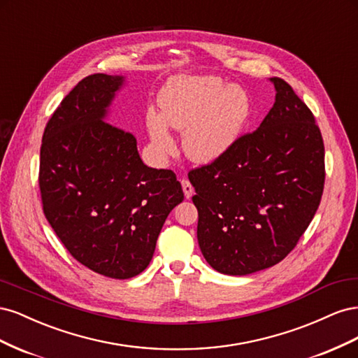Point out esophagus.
<instances>
[{
    "label": "esophagus",
    "instance_id": "34e87169",
    "mask_svg": "<svg viewBox=\"0 0 358 358\" xmlns=\"http://www.w3.org/2000/svg\"><path fill=\"white\" fill-rule=\"evenodd\" d=\"M182 189H183V194H185V199H191L192 197L194 188H192L191 182L188 179H182Z\"/></svg>",
    "mask_w": 358,
    "mask_h": 358
}]
</instances>
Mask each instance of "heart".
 <instances>
[{"label": "heart", "instance_id": "b5f03b06", "mask_svg": "<svg viewBox=\"0 0 358 358\" xmlns=\"http://www.w3.org/2000/svg\"><path fill=\"white\" fill-rule=\"evenodd\" d=\"M161 113L148 110L146 129L154 152L166 157L175 142L167 127L183 131L185 155L199 164L224 157L241 138L254 113L251 94L242 85H227L216 76H185L159 92Z\"/></svg>", "mask_w": 358, "mask_h": 358}]
</instances>
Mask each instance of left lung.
<instances>
[{"label":"left lung","mask_w":358,"mask_h":358,"mask_svg":"<svg viewBox=\"0 0 358 358\" xmlns=\"http://www.w3.org/2000/svg\"><path fill=\"white\" fill-rule=\"evenodd\" d=\"M270 82L275 104L255 131L188 175L201 254L224 275L245 276L282 262L322 196L324 143L315 117L285 80Z\"/></svg>","instance_id":"1"}]
</instances>
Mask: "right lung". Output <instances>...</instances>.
Returning <instances> with one entry per match:
<instances>
[{"mask_svg": "<svg viewBox=\"0 0 358 358\" xmlns=\"http://www.w3.org/2000/svg\"><path fill=\"white\" fill-rule=\"evenodd\" d=\"M124 76L82 79L43 134V212L79 263L115 279L149 266L171 209L183 200L171 170L143 164L133 134L107 122Z\"/></svg>", "mask_w": 358, "mask_h": 358, "instance_id": "add662e5", "label": "right lung"}]
</instances>
